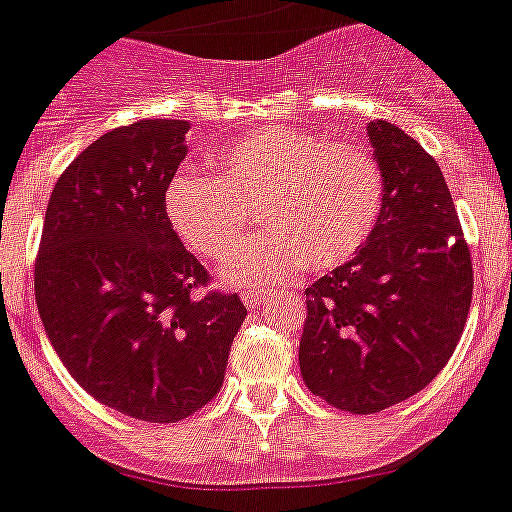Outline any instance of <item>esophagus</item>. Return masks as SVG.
Instances as JSON below:
<instances>
[{"mask_svg":"<svg viewBox=\"0 0 512 512\" xmlns=\"http://www.w3.org/2000/svg\"><path fill=\"white\" fill-rule=\"evenodd\" d=\"M265 298H267V293L260 288L242 290V300H245V305H250V308H257L260 303H265Z\"/></svg>","mask_w":512,"mask_h":512,"instance_id":"1","label":"esophagus"}]
</instances>
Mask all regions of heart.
Listing matches in <instances>:
<instances>
[{"label": "heart", "mask_w": 512, "mask_h": 512, "mask_svg": "<svg viewBox=\"0 0 512 512\" xmlns=\"http://www.w3.org/2000/svg\"><path fill=\"white\" fill-rule=\"evenodd\" d=\"M214 169L217 179L176 171L161 202L176 237L217 262L240 250L250 212H260L272 234L234 257L232 283L343 265L369 242L384 207V176L364 146L303 128L272 126L227 143Z\"/></svg>", "instance_id": "b5f03b06"}]
</instances>
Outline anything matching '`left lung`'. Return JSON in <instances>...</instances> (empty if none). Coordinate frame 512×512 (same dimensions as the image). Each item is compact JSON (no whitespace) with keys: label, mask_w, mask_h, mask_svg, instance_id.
<instances>
[{"label":"left lung","mask_w":512,"mask_h":512,"mask_svg":"<svg viewBox=\"0 0 512 512\" xmlns=\"http://www.w3.org/2000/svg\"><path fill=\"white\" fill-rule=\"evenodd\" d=\"M384 176L374 234L305 288L300 374L315 396L374 414L419 394L455 353L472 260L439 164L389 121L369 123Z\"/></svg>","instance_id":"left-lung-1"}]
</instances>
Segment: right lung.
<instances>
[{
	"mask_svg": "<svg viewBox=\"0 0 512 512\" xmlns=\"http://www.w3.org/2000/svg\"><path fill=\"white\" fill-rule=\"evenodd\" d=\"M189 121L143 118L90 143L50 194L35 300L65 369L141 422L191 417L219 394L247 308L164 217Z\"/></svg>",
	"mask_w": 512,
	"mask_h": 512,
	"instance_id": "add662e5",
	"label": "right lung"
}]
</instances>
